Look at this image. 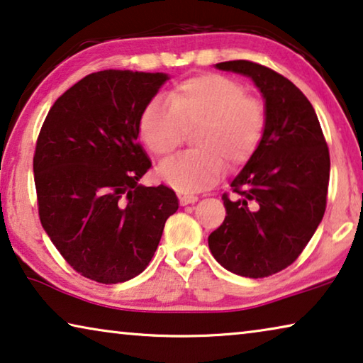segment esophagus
Here are the masks:
<instances>
[{"instance_id": "34e87169", "label": "esophagus", "mask_w": 363, "mask_h": 363, "mask_svg": "<svg viewBox=\"0 0 363 363\" xmlns=\"http://www.w3.org/2000/svg\"><path fill=\"white\" fill-rule=\"evenodd\" d=\"M197 200H199V197H196V196H181V197H179V202H181V205L196 203Z\"/></svg>"}]
</instances>
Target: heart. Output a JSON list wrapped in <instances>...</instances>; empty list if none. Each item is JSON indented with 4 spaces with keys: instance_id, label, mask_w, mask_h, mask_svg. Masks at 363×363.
<instances>
[{
    "instance_id": "obj_1",
    "label": "heart",
    "mask_w": 363,
    "mask_h": 363,
    "mask_svg": "<svg viewBox=\"0 0 363 363\" xmlns=\"http://www.w3.org/2000/svg\"><path fill=\"white\" fill-rule=\"evenodd\" d=\"M194 147L158 166V177L179 194L212 187L226 161L240 166L251 158L266 130V109L235 79L200 74L182 81L169 93V104L153 99L138 118V133L156 156L174 151L186 128H196Z\"/></svg>"
}]
</instances>
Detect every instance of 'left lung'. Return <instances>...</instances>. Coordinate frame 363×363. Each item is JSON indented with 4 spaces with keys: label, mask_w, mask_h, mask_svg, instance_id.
<instances>
[{
    "label": "left lung",
    "mask_w": 363,
    "mask_h": 363,
    "mask_svg": "<svg viewBox=\"0 0 363 363\" xmlns=\"http://www.w3.org/2000/svg\"><path fill=\"white\" fill-rule=\"evenodd\" d=\"M215 68L252 79L262 94L261 143L223 194L225 221L208 236L226 270L259 279L289 267L320 226L329 184V151L316 112L296 86L259 63L235 60Z\"/></svg>",
    "instance_id": "1"
}]
</instances>
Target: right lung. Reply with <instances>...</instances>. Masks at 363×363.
I'll return each mask as SVG.
<instances>
[{
    "label": "right lung",
    "mask_w": 363,
    "mask_h": 363,
    "mask_svg": "<svg viewBox=\"0 0 363 363\" xmlns=\"http://www.w3.org/2000/svg\"><path fill=\"white\" fill-rule=\"evenodd\" d=\"M166 73L104 69L63 93L34 155L40 223L69 266L101 284L142 274L179 202L161 184H140L151 161L138 118Z\"/></svg>",
    "instance_id": "obj_1"
}]
</instances>
